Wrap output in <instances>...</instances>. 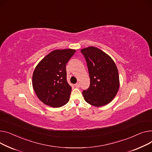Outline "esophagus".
I'll return each mask as SVG.
<instances>
[{"instance_id": "34e87169", "label": "esophagus", "mask_w": 152, "mask_h": 152, "mask_svg": "<svg viewBox=\"0 0 152 152\" xmlns=\"http://www.w3.org/2000/svg\"><path fill=\"white\" fill-rule=\"evenodd\" d=\"M75 87H77V88H79V87H80V83H76V84L75 85Z\"/></svg>"}]
</instances>
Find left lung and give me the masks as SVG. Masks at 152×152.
Segmentation results:
<instances>
[{
    "label": "left lung",
    "instance_id": "obj_1",
    "mask_svg": "<svg viewBox=\"0 0 152 152\" xmlns=\"http://www.w3.org/2000/svg\"><path fill=\"white\" fill-rule=\"evenodd\" d=\"M88 68L90 85L82 93L85 101L95 107L110 103L117 95L119 74L112 58L101 50L89 47L81 50Z\"/></svg>",
    "mask_w": 152,
    "mask_h": 152
}]
</instances>
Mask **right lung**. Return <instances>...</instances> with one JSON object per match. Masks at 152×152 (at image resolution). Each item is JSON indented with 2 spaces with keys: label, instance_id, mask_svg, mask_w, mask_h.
Instances as JSON below:
<instances>
[{
  "label": "right lung",
  "instance_id": "add662e5",
  "mask_svg": "<svg viewBox=\"0 0 152 152\" xmlns=\"http://www.w3.org/2000/svg\"><path fill=\"white\" fill-rule=\"evenodd\" d=\"M75 51L69 48L53 50L35 67L32 86L43 104L56 108L69 102L72 87L66 80V64Z\"/></svg>",
  "mask_w": 152,
  "mask_h": 152
}]
</instances>
